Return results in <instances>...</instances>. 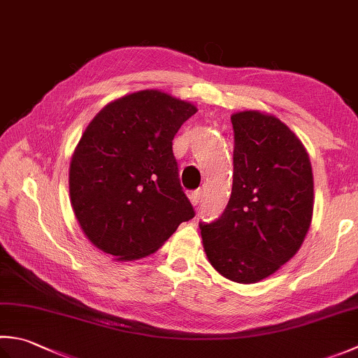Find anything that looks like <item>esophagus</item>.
Returning a JSON list of instances; mask_svg holds the SVG:
<instances>
[{"label":"esophagus","instance_id":"obj_1","mask_svg":"<svg viewBox=\"0 0 358 358\" xmlns=\"http://www.w3.org/2000/svg\"><path fill=\"white\" fill-rule=\"evenodd\" d=\"M201 197H203V191L201 189H197V191H194L189 194V200H191V203L194 206H199V203L201 201Z\"/></svg>","mask_w":358,"mask_h":358}]
</instances>
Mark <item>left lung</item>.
Masks as SVG:
<instances>
[{
	"instance_id": "8db88e82",
	"label": "left lung",
	"mask_w": 358,
	"mask_h": 358,
	"mask_svg": "<svg viewBox=\"0 0 358 358\" xmlns=\"http://www.w3.org/2000/svg\"><path fill=\"white\" fill-rule=\"evenodd\" d=\"M233 192L214 223L200 225L209 264L223 278L255 284L298 253L313 214L306 147L281 119L259 110L231 115Z\"/></svg>"
}]
</instances>
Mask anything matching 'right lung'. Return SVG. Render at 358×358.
<instances>
[{
    "instance_id": "obj_1",
    "label": "right lung",
    "mask_w": 358,
    "mask_h": 358,
    "mask_svg": "<svg viewBox=\"0 0 358 358\" xmlns=\"http://www.w3.org/2000/svg\"><path fill=\"white\" fill-rule=\"evenodd\" d=\"M194 103L161 90L108 102L82 133L69 163V200L87 239L115 261L163 247L194 208L178 178L172 139Z\"/></svg>"
}]
</instances>
